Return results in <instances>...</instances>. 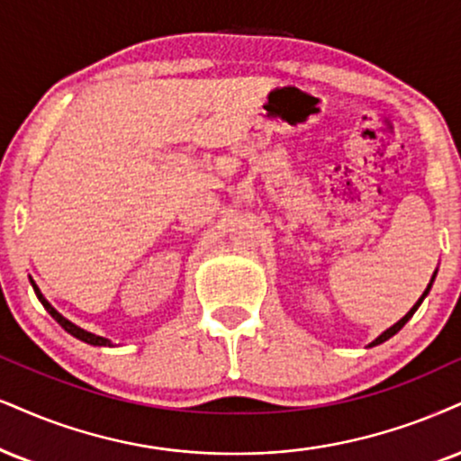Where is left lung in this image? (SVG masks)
I'll list each match as a JSON object with an SVG mask.
<instances>
[{"label":"left lung","instance_id":"1","mask_svg":"<svg viewBox=\"0 0 461 461\" xmlns=\"http://www.w3.org/2000/svg\"><path fill=\"white\" fill-rule=\"evenodd\" d=\"M434 277H436V276H434ZM434 277H431V282H434ZM431 282L428 284V288H425L423 297H421V299H419V301H417V303H414V305H412V308H411V312H408V314H406L404 318H402V321H397L393 327H391V329H387V331H384L383 335H378V338H376V339H374V342H372V346H376V344H383V342H387V339H389V338H393V335H395L397 331H400V329H402V327H404L408 321H411V318H412V314H414V312H417V308H419V305H421V301L425 299V294H428V293H429V288H431Z\"/></svg>","mask_w":461,"mask_h":461}]
</instances>
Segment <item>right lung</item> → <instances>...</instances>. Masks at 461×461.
<instances>
[{
    "mask_svg": "<svg viewBox=\"0 0 461 461\" xmlns=\"http://www.w3.org/2000/svg\"><path fill=\"white\" fill-rule=\"evenodd\" d=\"M32 286H33V291H36V294H38V299H40V301H42V305H44V308H47V312H49V314H50V316H53V318H55V321H57V322H59V325L66 329V331H68V333H72V335H74V338L83 339V342H87V344H94V346H104V344H109V339H104V338H100V335H94V333L85 331V329H78L77 325H72V322H68V321H66V318H64V316H61V314H59V312H57V310L53 308V305H50V303H49V301L42 297V293H40V288L36 286V284H33V280H32Z\"/></svg>",
    "mask_w": 461,
    "mask_h": 461,
    "instance_id": "right-lung-1",
    "label": "right lung"
}]
</instances>
